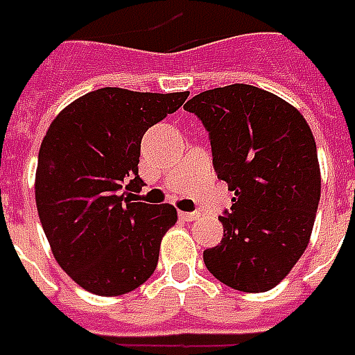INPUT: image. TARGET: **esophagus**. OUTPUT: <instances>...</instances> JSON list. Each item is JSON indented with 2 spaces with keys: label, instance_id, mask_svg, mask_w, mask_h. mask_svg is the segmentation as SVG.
I'll use <instances>...</instances> for the list:
<instances>
[{
  "label": "esophagus",
  "instance_id": "esophagus-1",
  "mask_svg": "<svg viewBox=\"0 0 355 355\" xmlns=\"http://www.w3.org/2000/svg\"><path fill=\"white\" fill-rule=\"evenodd\" d=\"M178 216H180V220L190 222V220H193V218H198V212H178Z\"/></svg>",
  "mask_w": 355,
  "mask_h": 355
}]
</instances>
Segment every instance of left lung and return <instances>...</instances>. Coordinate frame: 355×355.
<instances>
[{
  "label": "left lung",
  "instance_id": "1",
  "mask_svg": "<svg viewBox=\"0 0 355 355\" xmlns=\"http://www.w3.org/2000/svg\"><path fill=\"white\" fill-rule=\"evenodd\" d=\"M184 109L209 131L214 171L235 191L205 265L233 290L269 291L303 256L316 218L322 178L311 128L293 105L250 84L201 92Z\"/></svg>",
  "mask_w": 355,
  "mask_h": 355
}]
</instances>
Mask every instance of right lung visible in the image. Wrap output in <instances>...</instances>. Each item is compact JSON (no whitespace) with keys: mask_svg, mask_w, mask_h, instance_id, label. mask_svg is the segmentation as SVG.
<instances>
[{"mask_svg":"<svg viewBox=\"0 0 355 355\" xmlns=\"http://www.w3.org/2000/svg\"><path fill=\"white\" fill-rule=\"evenodd\" d=\"M188 92L101 88L52 120L39 148L35 203L60 267L96 295H122L154 272L177 222L173 205L141 203V139Z\"/></svg>","mask_w":355,"mask_h":355,"instance_id":"obj_1","label":"right lung"}]
</instances>
